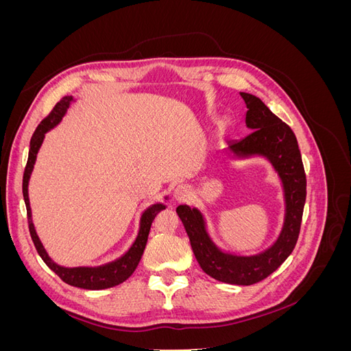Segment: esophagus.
I'll use <instances>...</instances> for the list:
<instances>
[{
	"label": "esophagus",
	"instance_id": "esophagus-1",
	"mask_svg": "<svg viewBox=\"0 0 351 351\" xmlns=\"http://www.w3.org/2000/svg\"><path fill=\"white\" fill-rule=\"evenodd\" d=\"M173 196H174V199L177 202H184V200H187L190 197V189L186 184H178L174 189Z\"/></svg>",
	"mask_w": 351,
	"mask_h": 351
}]
</instances>
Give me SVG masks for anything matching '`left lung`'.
<instances>
[{"instance_id":"1","label":"left lung","mask_w":351,"mask_h":351,"mask_svg":"<svg viewBox=\"0 0 351 351\" xmlns=\"http://www.w3.org/2000/svg\"><path fill=\"white\" fill-rule=\"evenodd\" d=\"M246 104V127L252 130L240 141L228 142L224 152L237 159L259 156L267 159L278 176L284 197V219L280 234L269 247L259 253L240 254L221 249L212 239L206 218L197 208L177 206L195 256L209 277L234 285H252L271 275L290 256L299 239L306 202V176L297 139L254 95L240 92Z\"/></svg>"}]
</instances>
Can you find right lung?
Returning a JSON list of instances; mask_svg holds the SVG:
<instances>
[{
  "label": "right lung",
  "mask_w": 351,
  "mask_h": 351,
  "mask_svg": "<svg viewBox=\"0 0 351 351\" xmlns=\"http://www.w3.org/2000/svg\"><path fill=\"white\" fill-rule=\"evenodd\" d=\"M76 99L73 97L62 98L56 105L54 110L51 111V114L47 117V119L40 121L34 136H32L29 158H27V164L23 174V197H25L26 209H27V221H29V231H30L32 240H34V244L39 253V256L47 263V267L51 271H54L62 281L73 287H79V289H84V290H105L124 282L134 272L137 265H139L142 259L143 250L146 247V241H147V236H149L152 221L156 217L158 212L165 209L167 205L164 202H156V204H152L142 212L141 219H139V230H137V236L134 241L132 243V246L127 249V252L123 253L121 256L117 258L115 261L98 265V267L70 268V267H61V265H58L57 262L51 259L48 252L44 247V244H42L38 236L34 221H32V209H30V202H29V182L36 162L38 152L40 149L42 143H44L45 134L61 123L62 117L67 114V110L70 108V105ZM164 199L168 200V196H165Z\"/></svg>",
  "instance_id": "obj_1"
}]
</instances>
